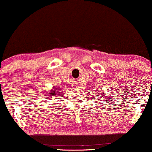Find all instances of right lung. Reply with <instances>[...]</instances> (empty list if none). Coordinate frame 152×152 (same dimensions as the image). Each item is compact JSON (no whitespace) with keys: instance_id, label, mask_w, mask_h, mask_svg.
<instances>
[{"instance_id":"right-lung-1","label":"right lung","mask_w":152,"mask_h":152,"mask_svg":"<svg viewBox=\"0 0 152 152\" xmlns=\"http://www.w3.org/2000/svg\"><path fill=\"white\" fill-rule=\"evenodd\" d=\"M56 88H57V90L56 89ZM57 90H58V88L53 87V88H51V89L48 91V93L47 94V96H48V98H51V99H55V97H56V95H57L56 94Z\"/></svg>"}]
</instances>
